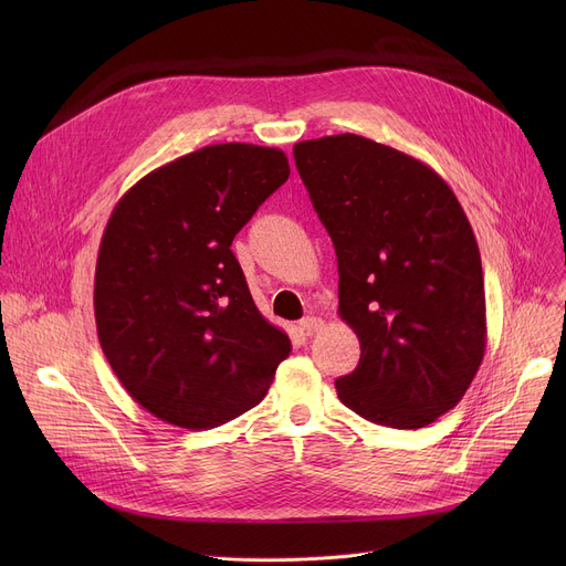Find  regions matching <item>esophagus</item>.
<instances>
[{"instance_id": "obj_1", "label": "esophagus", "mask_w": 566, "mask_h": 566, "mask_svg": "<svg viewBox=\"0 0 566 566\" xmlns=\"http://www.w3.org/2000/svg\"><path fill=\"white\" fill-rule=\"evenodd\" d=\"M301 328H303L307 335H314L316 331L323 328V318H318V316H305V318L301 321Z\"/></svg>"}]
</instances>
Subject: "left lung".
<instances>
[{
    "label": "left lung",
    "mask_w": 566,
    "mask_h": 566,
    "mask_svg": "<svg viewBox=\"0 0 566 566\" xmlns=\"http://www.w3.org/2000/svg\"><path fill=\"white\" fill-rule=\"evenodd\" d=\"M293 158L337 252V312L360 339L358 367L335 380L342 403L395 429L436 422L486 350L482 259L457 195L360 135L298 142Z\"/></svg>",
    "instance_id": "left-lung-1"
}]
</instances>
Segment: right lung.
Returning <instances> with one entry per match:
<instances>
[{
	"label": "right lung",
	"mask_w": 566,
	"mask_h": 566,
	"mask_svg": "<svg viewBox=\"0 0 566 566\" xmlns=\"http://www.w3.org/2000/svg\"><path fill=\"white\" fill-rule=\"evenodd\" d=\"M280 148L211 144L116 201L94 280L98 342L126 392L158 420L203 431L254 408L289 358L256 310L233 235L289 178Z\"/></svg>",
	"instance_id": "obj_1"
}]
</instances>
